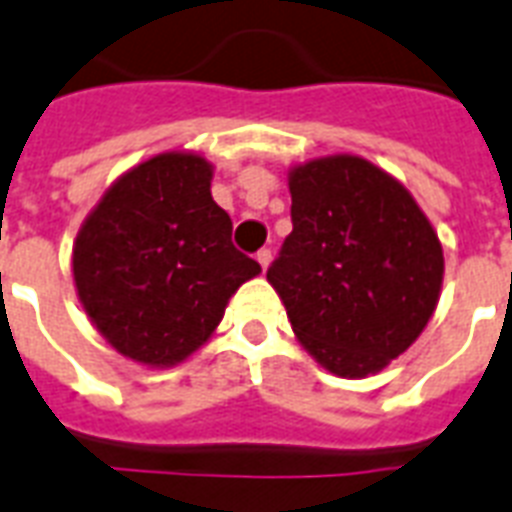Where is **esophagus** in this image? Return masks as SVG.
<instances>
[{"label": "esophagus", "mask_w": 512, "mask_h": 512, "mask_svg": "<svg viewBox=\"0 0 512 512\" xmlns=\"http://www.w3.org/2000/svg\"><path fill=\"white\" fill-rule=\"evenodd\" d=\"M257 263H260L263 271H268V265H271V249H260V252H257Z\"/></svg>", "instance_id": "1"}]
</instances>
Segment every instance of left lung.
<instances>
[{
  "instance_id": "8db88e82",
  "label": "left lung",
  "mask_w": 512,
  "mask_h": 512,
  "mask_svg": "<svg viewBox=\"0 0 512 512\" xmlns=\"http://www.w3.org/2000/svg\"><path fill=\"white\" fill-rule=\"evenodd\" d=\"M292 233L268 284L327 372L361 380L409 350L436 311L444 247L401 180L364 156L292 164Z\"/></svg>"
}]
</instances>
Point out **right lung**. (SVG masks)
<instances>
[{
  "mask_svg": "<svg viewBox=\"0 0 512 512\" xmlns=\"http://www.w3.org/2000/svg\"><path fill=\"white\" fill-rule=\"evenodd\" d=\"M212 175L201 154L162 151L116 177L76 233V297L108 345L140 366L183 364L215 335L236 289L260 276L231 244Z\"/></svg>",
  "mask_w": 512,
  "mask_h": 512,
  "instance_id": "right-lung-1",
  "label": "right lung"
}]
</instances>
